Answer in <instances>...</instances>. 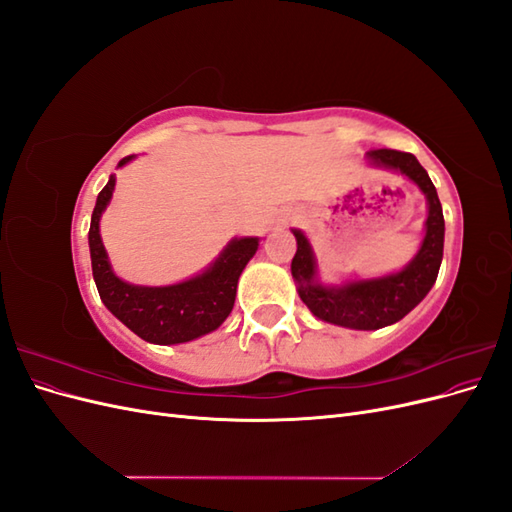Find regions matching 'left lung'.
<instances>
[{
  "label": "left lung",
  "instance_id": "left-lung-1",
  "mask_svg": "<svg viewBox=\"0 0 512 512\" xmlns=\"http://www.w3.org/2000/svg\"><path fill=\"white\" fill-rule=\"evenodd\" d=\"M367 160L384 168L399 170L423 190L429 203L427 232L421 250L410 265L397 275L382 280L352 282L342 288H327L314 282L316 262L303 232L294 230L297 254L292 258V277L299 284V297L320 320H327L348 329H382L404 318L425 299V294L436 284L444 250V215L436 188L427 170L408 151L371 149Z\"/></svg>",
  "mask_w": 512,
  "mask_h": 512
}]
</instances>
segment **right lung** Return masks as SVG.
<instances>
[{
  "label": "right lung",
  "mask_w": 512,
  "mask_h": 512,
  "mask_svg": "<svg viewBox=\"0 0 512 512\" xmlns=\"http://www.w3.org/2000/svg\"><path fill=\"white\" fill-rule=\"evenodd\" d=\"M123 158L119 166L130 162ZM115 190V177L98 194L89 226L91 269L102 303L138 337L151 344H183L211 333L228 318L237 297L239 275L258 250L256 237L230 241L203 275L177 286L147 288L121 282L108 265L100 239V215Z\"/></svg>",
  "instance_id": "right-lung-1"
}]
</instances>
